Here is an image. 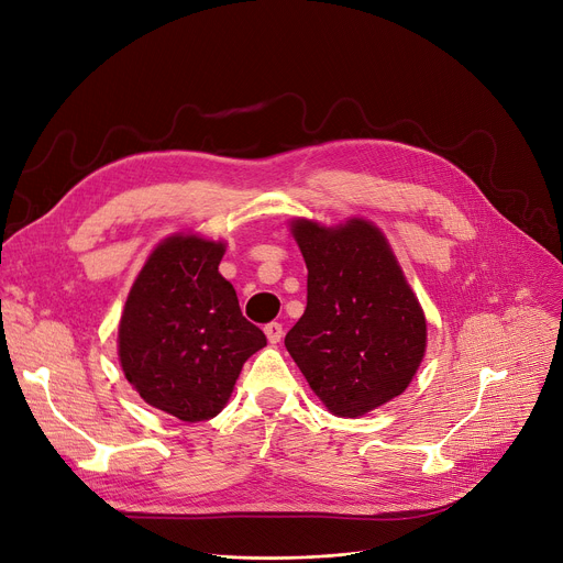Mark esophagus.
I'll return each mask as SVG.
<instances>
[{"instance_id": "1", "label": "esophagus", "mask_w": 563, "mask_h": 563, "mask_svg": "<svg viewBox=\"0 0 563 563\" xmlns=\"http://www.w3.org/2000/svg\"><path fill=\"white\" fill-rule=\"evenodd\" d=\"M265 334H267V341L274 345L283 339V325L280 323H267L265 325Z\"/></svg>"}]
</instances>
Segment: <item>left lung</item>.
I'll return each instance as SVG.
<instances>
[{
	"mask_svg": "<svg viewBox=\"0 0 563 563\" xmlns=\"http://www.w3.org/2000/svg\"><path fill=\"white\" fill-rule=\"evenodd\" d=\"M287 224L308 265V308L285 347L332 416L362 418L413 382L427 354L424 310L375 222Z\"/></svg>",
	"mask_w": 563,
	"mask_h": 563,
	"instance_id": "1",
	"label": "left lung"
}]
</instances>
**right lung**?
Listing matches in <instances>:
<instances>
[{"instance_id":"obj_1","label":"right lung","mask_w":563,"mask_h":563,"mask_svg":"<svg viewBox=\"0 0 563 563\" xmlns=\"http://www.w3.org/2000/svg\"><path fill=\"white\" fill-rule=\"evenodd\" d=\"M224 240L164 238L136 274L119 321V362L139 397L181 420L216 418L240 371L267 345L220 274Z\"/></svg>"}]
</instances>
